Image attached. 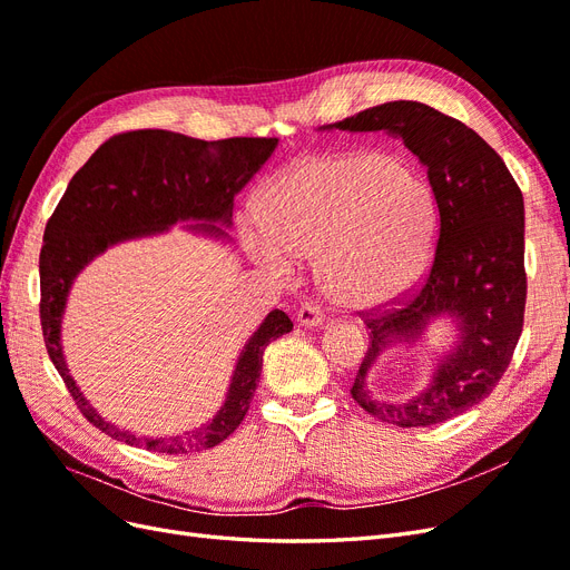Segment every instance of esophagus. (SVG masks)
Returning <instances> with one entry per match:
<instances>
[{
    "mask_svg": "<svg viewBox=\"0 0 570 570\" xmlns=\"http://www.w3.org/2000/svg\"><path fill=\"white\" fill-rule=\"evenodd\" d=\"M297 321H299V325L314 327V325H321L325 321V314L316 302H304L302 308H299V314H297Z\"/></svg>",
    "mask_w": 570,
    "mask_h": 570,
    "instance_id": "obj_1",
    "label": "esophagus"
}]
</instances>
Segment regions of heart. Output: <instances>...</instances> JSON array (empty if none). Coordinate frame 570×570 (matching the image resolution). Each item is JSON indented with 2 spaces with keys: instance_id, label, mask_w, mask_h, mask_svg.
<instances>
[{
  "instance_id": "1",
  "label": "heart",
  "mask_w": 570,
  "mask_h": 570,
  "mask_svg": "<svg viewBox=\"0 0 570 570\" xmlns=\"http://www.w3.org/2000/svg\"><path fill=\"white\" fill-rule=\"evenodd\" d=\"M266 228L247 249L287 275L292 256H321L325 289L347 306H375L416 285L435 247L430 187L377 151L321 154L285 168L262 199Z\"/></svg>"
}]
</instances>
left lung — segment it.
<instances>
[{
    "label": "left lung",
    "mask_w": 570,
    "mask_h": 570,
    "mask_svg": "<svg viewBox=\"0 0 570 570\" xmlns=\"http://www.w3.org/2000/svg\"><path fill=\"white\" fill-rule=\"evenodd\" d=\"M335 128L383 130L402 140L428 168L438 204L435 254L423 281L387 304L358 312L368 327V350L350 392L383 423H444L490 396L523 333L528 275L521 187L475 130L421 101H387L337 120ZM444 313L460 318L462 340L431 387L402 405L373 401L365 371L384 342L417 336L430 317Z\"/></svg>",
    "instance_id": "obj_1"
}]
</instances>
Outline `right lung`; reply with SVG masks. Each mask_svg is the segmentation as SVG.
I'll list each match as a JSON object with an SVG mask.
<instances>
[{"label":"right lung","instance_id":"right-lung-1","mask_svg":"<svg viewBox=\"0 0 570 570\" xmlns=\"http://www.w3.org/2000/svg\"><path fill=\"white\" fill-rule=\"evenodd\" d=\"M275 145V137H228L206 142L170 130H126L109 137L68 183L47 220L40 249V323L51 364L82 416L101 433L149 452L187 454L216 446L243 423L268 342L292 331V321L281 308L266 316L243 350L228 400L216 419L195 433L168 440L135 438L101 419L68 375L59 331L73 278L99 252L120 239L166 230L176 220L230 223L233 197L268 161ZM199 228L218 233L216 226L206 223Z\"/></svg>","mask_w":570,"mask_h":570}]
</instances>
